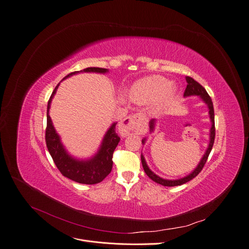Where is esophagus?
<instances>
[{
	"mask_svg": "<svg viewBox=\"0 0 249 249\" xmlns=\"http://www.w3.org/2000/svg\"><path fill=\"white\" fill-rule=\"evenodd\" d=\"M146 128L145 116L142 113H137L123 119L118 129L122 136H128L132 133L143 134L146 132Z\"/></svg>",
	"mask_w": 249,
	"mask_h": 249,
	"instance_id": "34e87169",
	"label": "esophagus"
}]
</instances>
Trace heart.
<instances>
[{
	"mask_svg": "<svg viewBox=\"0 0 249 249\" xmlns=\"http://www.w3.org/2000/svg\"><path fill=\"white\" fill-rule=\"evenodd\" d=\"M177 93L178 86L175 83H171L163 76L153 75L136 80L129 89V98L137 105L156 103L157 109H163L175 100Z\"/></svg>",
	"mask_w": 249,
	"mask_h": 249,
	"instance_id": "obj_1",
	"label": "heart"
}]
</instances>
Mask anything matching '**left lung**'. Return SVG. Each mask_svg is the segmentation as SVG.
<instances>
[{"label": "left lung", "instance_id": "left-lung-1", "mask_svg": "<svg viewBox=\"0 0 249 249\" xmlns=\"http://www.w3.org/2000/svg\"><path fill=\"white\" fill-rule=\"evenodd\" d=\"M186 79V82H187V86H186V89H185V92H184V98H188V96H198V98H200V100L208 106V109H209V116H210V120H211V128H210V142H209V144H208V147L207 149H205L204 154L202 156V158L200 159L199 163L197 164L196 168L194 169L191 173H189L188 175L182 177V178H179V179H164L161 178L160 176H158L156 173H154L153 171H151L149 169V167L147 166L146 164V160L144 159V156L142 155V167H143V170L144 172L146 173V175L157 183H159V184L163 185V186H169V187H172V186H178V185H182L184 184V183L190 181L191 179H193L194 177H196L199 172L202 170L205 161H207L208 158H209V155L211 153V150L213 148V140H214V114H213V102H212V99L210 98V95L208 94L207 90H205L202 86L197 82L194 80L193 78L189 77V76H186L185 77ZM156 125H157V120L156 119H151V120L149 121V132L153 133L155 131L156 129ZM142 144H145L146 142V138H143L142 140Z\"/></svg>", "mask_w": 249, "mask_h": 249}]
</instances>
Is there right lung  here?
I'll return each instance as SVG.
<instances>
[{"label": "right lung", "mask_w": 249, "mask_h": 249, "mask_svg": "<svg viewBox=\"0 0 249 249\" xmlns=\"http://www.w3.org/2000/svg\"><path fill=\"white\" fill-rule=\"evenodd\" d=\"M109 70L105 68L89 67L80 71H75L63 78H69L73 75L79 73H107ZM62 80V81H63ZM61 81V82H62ZM60 83L53 89L51 98L48 103L47 109V129H46V142L47 147L51 157L53 158V163L56 164L62 175L67 177L75 182L81 183V184H96L103 181L107 175L110 174L113 167V153L117 147L120 137L116 133V124L114 122L107 132L105 133L100 147L96 153L90 158L78 159L69 154V151L63 144L60 135L53 127V121L50 117V107L52 101L55 96Z\"/></svg>", "instance_id": "obj_1"}]
</instances>
